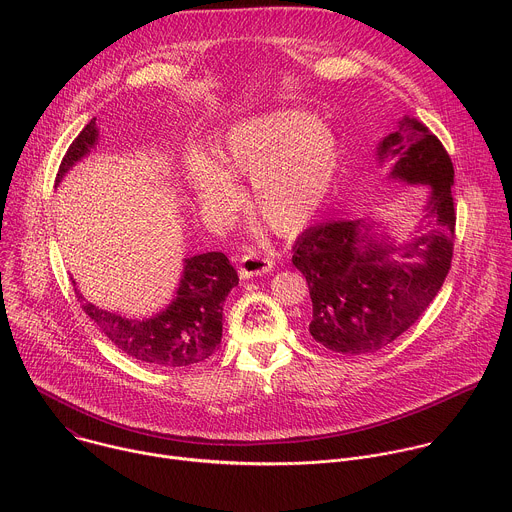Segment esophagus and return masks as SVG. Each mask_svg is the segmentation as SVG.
I'll list each match as a JSON object with an SVG mask.
<instances>
[{
	"instance_id": "34e87169",
	"label": "esophagus",
	"mask_w": 512,
	"mask_h": 512,
	"mask_svg": "<svg viewBox=\"0 0 512 512\" xmlns=\"http://www.w3.org/2000/svg\"><path fill=\"white\" fill-rule=\"evenodd\" d=\"M271 269H273V259L269 255H263L257 251H247L239 261V275L243 279L269 273Z\"/></svg>"
}]
</instances>
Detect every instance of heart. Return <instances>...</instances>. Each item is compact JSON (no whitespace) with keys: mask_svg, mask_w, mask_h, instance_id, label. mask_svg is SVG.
<instances>
[{"mask_svg":"<svg viewBox=\"0 0 512 512\" xmlns=\"http://www.w3.org/2000/svg\"><path fill=\"white\" fill-rule=\"evenodd\" d=\"M340 141L302 109H281L235 123L218 145L216 160L192 154L188 182L198 202L231 214L241 204L235 178L253 180L251 210L279 235L300 233L328 200L340 170Z\"/></svg>","mask_w":512,"mask_h":512,"instance_id":"b5f03b06","label":"heart"}]
</instances>
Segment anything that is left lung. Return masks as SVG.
<instances>
[{
	"instance_id": "obj_1",
	"label": "left lung",
	"mask_w": 512,
	"mask_h": 512,
	"mask_svg": "<svg viewBox=\"0 0 512 512\" xmlns=\"http://www.w3.org/2000/svg\"><path fill=\"white\" fill-rule=\"evenodd\" d=\"M377 156L393 160L391 178L429 186L417 237L395 245L362 218L330 221L306 229L291 257L310 287V334L342 354L375 352L409 330L442 289L454 255V166L442 141L403 117Z\"/></svg>"
}]
</instances>
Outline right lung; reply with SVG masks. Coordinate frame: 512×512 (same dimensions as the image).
I'll return each instance as SVG.
<instances>
[{
	"mask_svg": "<svg viewBox=\"0 0 512 512\" xmlns=\"http://www.w3.org/2000/svg\"><path fill=\"white\" fill-rule=\"evenodd\" d=\"M95 121L91 119L70 143L60 162L56 184L95 148L99 139ZM237 283L239 275L227 255L212 251L184 259L176 298L152 318H123L87 302L77 287L75 291L85 314L97 322L119 350L152 367L172 369L202 362L218 350L223 338V304Z\"/></svg>",
	"mask_w": 512,
	"mask_h": 512,
	"instance_id": "obj_1",
	"label": "right lung"
}]
</instances>
